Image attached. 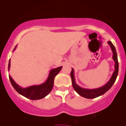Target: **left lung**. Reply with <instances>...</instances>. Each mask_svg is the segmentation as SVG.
Returning <instances> with one entry per match:
<instances>
[{"label":"left lung","instance_id":"8db88e82","mask_svg":"<svg viewBox=\"0 0 126 126\" xmlns=\"http://www.w3.org/2000/svg\"><path fill=\"white\" fill-rule=\"evenodd\" d=\"M108 44L110 47L112 53H113L112 59H113V60L115 62V65H114L115 71H113V73L112 74V76H111L110 79H109V81L104 86H103L102 87L98 88L95 89H86L83 88H81V86H78L76 83L74 69L72 68V71L71 72L72 85H73V87L74 89V90L79 94L80 96L88 99L96 98L98 96H101V95H102V94L106 93L108 90L112 87L113 83H115V81L116 80L117 77L118 75V72H119V62H118L117 59V54L115 47L112 44V42L110 41H108Z\"/></svg>","mask_w":126,"mask_h":126}]
</instances>
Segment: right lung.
<instances>
[{
    "label": "right lung",
    "mask_w": 126,
    "mask_h": 126,
    "mask_svg": "<svg viewBox=\"0 0 126 126\" xmlns=\"http://www.w3.org/2000/svg\"><path fill=\"white\" fill-rule=\"evenodd\" d=\"M16 48V46L14 48L13 51L15 50ZM10 66H11V61H9V71L10 69ZM62 68V66H61L59 67H57V68L50 70L49 75L48 76L45 83H42L41 84H38V85L30 86L26 88L21 87L13 79L11 76L9 75V79L11 84L17 93L23 95L24 97L30 99V100H40V99L43 98L45 97L47 94H49L50 92L52 91V88H53L54 78H55L57 74L61 71Z\"/></svg>",
    "instance_id": "obj_1"
}]
</instances>
